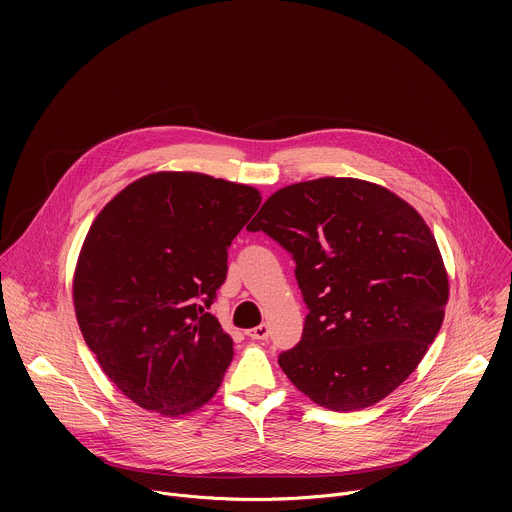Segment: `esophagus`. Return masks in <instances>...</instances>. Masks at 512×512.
Wrapping results in <instances>:
<instances>
[{"label":"esophagus","mask_w":512,"mask_h":512,"mask_svg":"<svg viewBox=\"0 0 512 512\" xmlns=\"http://www.w3.org/2000/svg\"><path fill=\"white\" fill-rule=\"evenodd\" d=\"M269 334H271V330H269L267 324H259L257 328H253V330L249 332V336H251L253 340H267Z\"/></svg>","instance_id":"34e87169"}]
</instances>
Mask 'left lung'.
I'll list each match as a JSON object with an SVG mask.
<instances>
[{
    "mask_svg": "<svg viewBox=\"0 0 512 512\" xmlns=\"http://www.w3.org/2000/svg\"><path fill=\"white\" fill-rule=\"evenodd\" d=\"M247 229L296 263L310 314L279 367L304 395L356 411L415 371L448 302L440 249L415 208L371 182L320 178L277 190Z\"/></svg>",
    "mask_w": 512,
    "mask_h": 512,
    "instance_id": "left-lung-1",
    "label": "left lung"
}]
</instances>
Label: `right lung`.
<instances>
[{
	"label": "right lung",
	"mask_w": 512,
	"mask_h": 512,
	"mask_svg": "<svg viewBox=\"0 0 512 512\" xmlns=\"http://www.w3.org/2000/svg\"><path fill=\"white\" fill-rule=\"evenodd\" d=\"M259 204L245 184L160 172L95 218L72 285L77 320L105 375L139 407L182 415L221 385L235 350L208 308Z\"/></svg>",
	"instance_id": "obj_1"
}]
</instances>
